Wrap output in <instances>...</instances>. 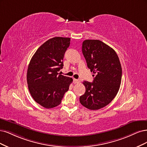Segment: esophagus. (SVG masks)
I'll return each mask as SVG.
<instances>
[{
	"instance_id": "1",
	"label": "esophagus",
	"mask_w": 147,
	"mask_h": 147,
	"mask_svg": "<svg viewBox=\"0 0 147 147\" xmlns=\"http://www.w3.org/2000/svg\"><path fill=\"white\" fill-rule=\"evenodd\" d=\"M73 82L74 84H78L80 82V80L79 79H73Z\"/></svg>"
}]
</instances>
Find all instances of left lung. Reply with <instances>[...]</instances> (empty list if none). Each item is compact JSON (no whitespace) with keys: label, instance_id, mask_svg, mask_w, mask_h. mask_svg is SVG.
<instances>
[{"label":"left lung","instance_id":"obj_1","mask_svg":"<svg viewBox=\"0 0 147 147\" xmlns=\"http://www.w3.org/2000/svg\"><path fill=\"white\" fill-rule=\"evenodd\" d=\"M82 51L94 80L83 82L86 92L79 101L90 110H98L109 105L119 90L121 66L115 51L100 40L84 41Z\"/></svg>","mask_w":147,"mask_h":147}]
</instances>
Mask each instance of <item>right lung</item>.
<instances>
[{"mask_svg": "<svg viewBox=\"0 0 147 147\" xmlns=\"http://www.w3.org/2000/svg\"><path fill=\"white\" fill-rule=\"evenodd\" d=\"M71 38L54 37L36 50L28 67L27 81L33 99L46 109L59 106L73 79L58 72Z\"/></svg>", "mask_w": 147, "mask_h": 147, "instance_id": "right-lung-1", "label": "right lung"}]
</instances>
